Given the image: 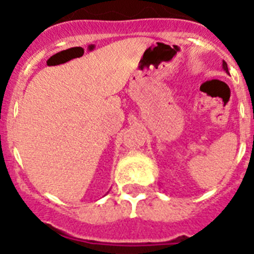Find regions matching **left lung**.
<instances>
[{"label":"left lung","mask_w":254,"mask_h":254,"mask_svg":"<svg viewBox=\"0 0 254 254\" xmlns=\"http://www.w3.org/2000/svg\"><path fill=\"white\" fill-rule=\"evenodd\" d=\"M222 67H224V70H225V71H226V72H229V70H228V64L225 63V61H224V63H222Z\"/></svg>","instance_id":"left-lung-1"}]
</instances>
